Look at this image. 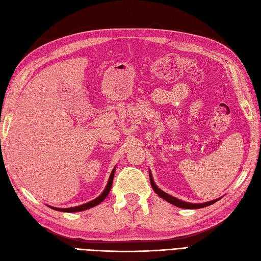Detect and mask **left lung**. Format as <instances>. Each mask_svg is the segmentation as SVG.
<instances>
[{
	"label": "left lung",
	"instance_id": "1",
	"mask_svg": "<svg viewBox=\"0 0 261 261\" xmlns=\"http://www.w3.org/2000/svg\"><path fill=\"white\" fill-rule=\"evenodd\" d=\"M150 182H151V187H152V189L155 191V193H158V195L162 198L165 199L166 201L170 202L174 205H177V207L179 208H184V209H199V208H204V207H208V205L215 203L216 201H218L219 199H216V200H213V201H209V202H205V203H190V202H185L182 201V200H179L177 198H174L170 195H168V193L163 192L162 190H160L158 187H156L153 182V179H152V175H151L150 173Z\"/></svg>",
	"mask_w": 261,
	"mask_h": 261
}]
</instances>
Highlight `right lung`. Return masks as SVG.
<instances>
[{
	"instance_id": "add662e5",
	"label": "right lung",
	"mask_w": 261,
	"mask_h": 261,
	"mask_svg": "<svg viewBox=\"0 0 261 261\" xmlns=\"http://www.w3.org/2000/svg\"><path fill=\"white\" fill-rule=\"evenodd\" d=\"M114 171H116V168L113 169L111 174H110V178H109V181H108V185L106 187L105 191H103L101 193V196H99L96 199L92 200V201H90L88 203H84V204H81L79 205V207H73V208H65V209H60V208H53L51 207L52 209L54 210H58V211H64V213H77V211H83V210H87L89 208H92L94 207V205L99 204L100 202H102L103 200H105L107 198V196L109 195V192H110L111 190V187H112V181H113V177H114Z\"/></svg>"
}]
</instances>
